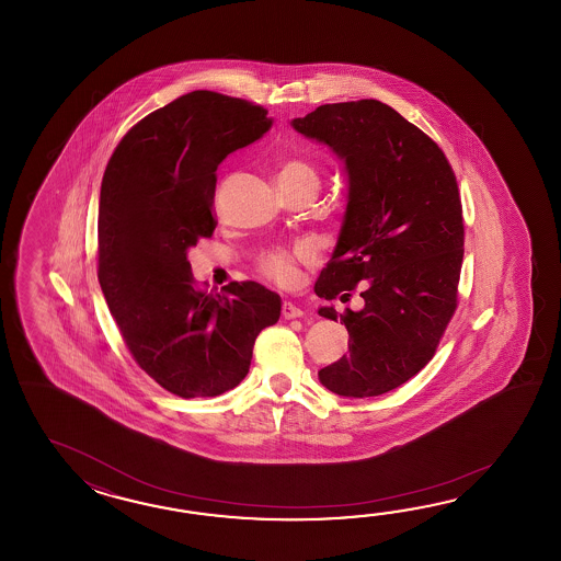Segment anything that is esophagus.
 <instances>
[{
  "label": "esophagus",
  "mask_w": 561,
  "mask_h": 561,
  "mask_svg": "<svg viewBox=\"0 0 561 561\" xmlns=\"http://www.w3.org/2000/svg\"><path fill=\"white\" fill-rule=\"evenodd\" d=\"M302 314H305V310L297 307V305H293V302H288V300L283 302V317H285L286 321L298 319V317H302Z\"/></svg>",
  "instance_id": "obj_1"
}]
</instances>
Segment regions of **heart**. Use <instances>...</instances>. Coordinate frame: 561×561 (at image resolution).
<instances>
[{"instance_id": "heart-1", "label": "heart", "mask_w": 561, "mask_h": 561, "mask_svg": "<svg viewBox=\"0 0 561 561\" xmlns=\"http://www.w3.org/2000/svg\"><path fill=\"white\" fill-rule=\"evenodd\" d=\"M298 182L319 184L317 170L302 158H288L278 170V184H298ZM310 261H312V252L307 249H297V251L273 249L261 256L259 271L276 285L290 286L298 280V264L310 263Z\"/></svg>"}]
</instances>
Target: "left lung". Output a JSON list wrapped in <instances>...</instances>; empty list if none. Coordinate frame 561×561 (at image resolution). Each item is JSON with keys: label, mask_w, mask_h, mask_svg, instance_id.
Here are the masks:
<instances>
[{"label": "left lung", "mask_w": 561, "mask_h": 561, "mask_svg": "<svg viewBox=\"0 0 561 561\" xmlns=\"http://www.w3.org/2000/svg\"><path fill=\"white\" fill-rule=\"evenodd\" d=\"M290 124L327 144L348 179L343 227L314 293L333 300L365 285V307L341 314L348 355L319 381L358 399L393 391L430 363L457 309L466 232L454 168L379 100L324 104ZM319 314L336 321L333 307Z\"/></svg>", "instance_id": "1"}]
</instances>
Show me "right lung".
<instances>
[{"label":"right lung","mask_w":561,"mask_h":561,"mask_svg":"<svg viewBox=\"0 0 561 561\" xmlns=\"http://www.w3.org/2000/svg\"><path fill=\"white\" fill-rule=\"evenodd\" d=\"M266 110L196 90L140 119L107 162L98 208V280L134 360L182 399L216 397L251 367L280 297L254 280L196 288L186 252L213 237L216 168L263 138Z\"/></svg>","instance_id":"right-lung-1"}]
</instances>
